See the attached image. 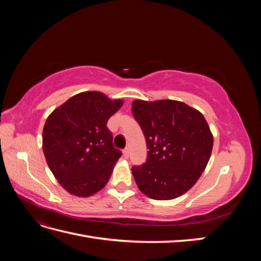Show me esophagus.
<instances>
[{"instance_id":"34e87169","label":"esophagus","mask_w":261,"mask_h":261,"mask_svg":"<svg viewBox=\"0 0 261 261\" xmlns=\"http://www.w3.org/2000/svg\"><path fill=\"white\" fill-rule=\"evenodd\" d=\"M123 156L125 158V159H128V158H129V150L128 149L123 150Z\"/></svg>"}]
</instances>
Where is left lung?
<instances>
[{"instance_id": "left-lung-1", "label": "left lung", "mask_w": 261, "mask_h": 261, "mask_svg": "<svg viewBox=\"0 0 261 261\" xmlns=\"http://www.w3.org/2000/svg\"><path fill=\"white\" fill-rule=\"evenodd\" d=\"M132 111L146 138L147 161L132 172L149 198L170 200L198 180L210 159L213 136L203 115L184 102L135 100Z\"/></svg>"}]
</instances>
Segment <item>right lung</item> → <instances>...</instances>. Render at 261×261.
<instances>
[{
    "instance_id": "obj_1",
    "label": "right lung",
    "mask_w": 261,
    "mask_h": 261,
    "mask_svg": "<svg viewBox=\"0 0 261 261\" xmlns=\"http://www.w3.org/2000/svg\"><path fill=\"white\" fill-rule=\"evenodd\" d=\"M99 91L75 94L46 118L42 148L53 175L69 194L89 197L106 186L122 152L109 118L123 106Z\"/></svg>"
}]
</instances>
